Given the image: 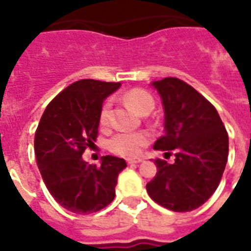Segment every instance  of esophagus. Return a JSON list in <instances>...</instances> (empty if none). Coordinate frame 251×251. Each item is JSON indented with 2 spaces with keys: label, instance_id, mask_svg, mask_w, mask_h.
I'll use <instances>...</instances> for the list:
<instances>
[{
  "label": "esophagus",
  "instance_id": "1",
  "mask_svg": "<svg viewBox=\"0 0 251 251\" xmlns=\"http://www.w3.org/2000/svg\"><path fill=\"white\" fill-rule=\"evenodd\" d=\"M142 159L141 157H127L126 159V163L129 165H133V164H138V163H141Z\"/></svg>",
  "mask_w": 251,
  "mask_h": 251
}]
</instances>
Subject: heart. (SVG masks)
I'll list each match as a JSON object with an SVG mask.
<instances>
[{
	"mask_svg": "<svg viewBox=\"0 0 251 251\" xmlns=\"http://www.w3.org/2000/svg\"><path fill=\"white\" fill-rule=\"evenodd\" d=\"M124 100L141 114L145 112H151L155 105L152 96L142 88H133V90L127 91L124 95ZM110 106H112L110 101H106L100 110L99 121L101 126H108L109 124ZM149 142L150 135L145 131H121L110 138L108 147L116 155L134 156L141 152L142 149Z\"/></svg>",
	"mask_w": 251,
	"mask_h": 251,
	"instance_id": "obj_1",
	"label": "heart"
}]
</instances>
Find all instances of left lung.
Wrapping results in <instances>:
<instances>
[{
    "label": "left lung",
    "instance_id": "1",
    "mask_svg": "<svg viewBox=\"0 0 251 251\" xmlns=\"http://www.w3.org/2000/svg\"><path fill=\"white\" fill-rule=\"evenodd\" d=\"M164 106L165 133L153 149L175 155L156 159L157 173L146 187L151 198L175 212L202 206L220 183L228 160V133L215 106L178 78L152 82Z\"/></svg>",
    "mask_w": 251,
    "mask_h": 251
}]
</instances>
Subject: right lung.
Here are the masks:
<instances>
[{"mask_svg":"<svg viewBox=\"0 0 251 251\" xmlns=\"http://www.w3.org/2000/svg\"><path fill=\"white\" fill-rule=\"evenodd\" d=\"M120 82L80 79L61 91L45 108L35 133V155L47 189L57 203L76 215L98 212L116 195L126 168L120 157L102 156L101 165L82 159L98 138L102 101Z\"/></svg>","mask_w":251,"mask_h":251,"instance_id":"obj_1","label":"right lung"}]
</instances>
